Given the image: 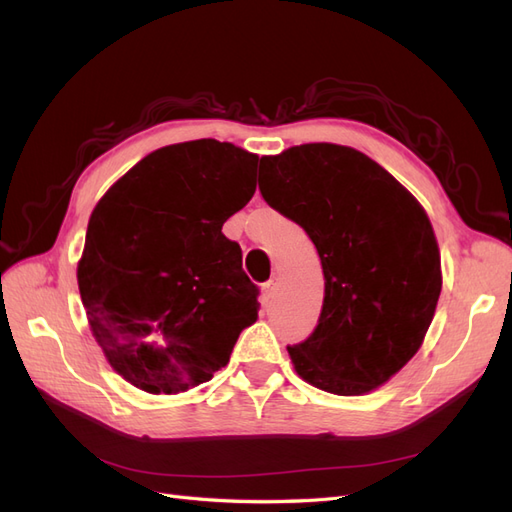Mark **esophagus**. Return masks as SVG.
Segmentation results:
<instances>
[{
    "label": "esophagus",
    "instance_id": "esophagus-1",
    "mask_svg": "<svg viewBox=\"0 0 512 512\" xmlns=\"http://www.w3.org/2000/svg\"><path fill=\"white\" fill-rule=\"evenodd\" d=\"M277 290H279L277 279H271V281H267V284H264V294H267V298H275Z\"/></svg>",
    "mask_w": 512,
    "mask_h": 512
}]
</instances>
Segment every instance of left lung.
Masks as SVG:
<instances>
[{
    "label": "left lung",
    "mask_w": 512,
    "mask_h": 512,
    "mask_svg": "<svg viewBox=\"0 0 512 512\" xmlns=\"http://www.w3.org/2000/svg\"><path fill=\"white\" fill-rule=\"evenodd\" d=\"M258 186L322 260V313L288 347L294 370L330 394L373 392L417 354L443 288L426 209L373 158L337 144L262 156Z\"/></svg>",
    "instance_id": "8db88e82"
}]
</instances>
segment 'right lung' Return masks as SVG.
Returning <instances> with one entry per match:
<instances>
[{
	"instance_id": "1",
	"label": "right lung",
	"mask_w": 512,
	"mask_h": 512,
	"mask_svg": "<svg viewBox=\"0 0 512 512\" xmlns=\"http://www.w3.org/2000/svg\"><path fill=\"white\" fill-rule=\"evenodd\" d=\"M258 156L216 139L158 148L105 192L86 228L78 288L120 377L178 394L228 364L258 317V288L222 224L254 197Z\"/></svg>"
}]
</instances>
